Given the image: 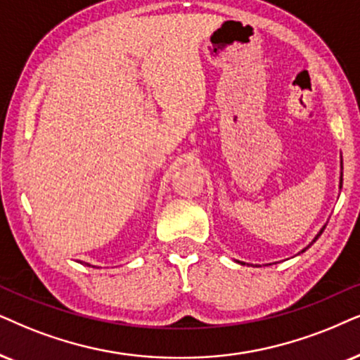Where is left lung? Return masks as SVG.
I'll return each instance as SVG.
<instances>
[{
  "label": "left lung",
  "mask_w": 360,
  "mask_h": 360,
  "mask_svg": "<svg viewBox=\"0 0 360 360\" xmlns=\"http://www.w3.org/2000/svg\"><path fill=\"white\" fill-rule=\"evenodd\" d=\"M339 189H342V158H340V181H339ZM324 229H326V226H322V229L319 231V233H317V236H316V238H314V239H312V243H311V244H309L306 249H309V248H311V245H312L314 243H316V240H317V239H319V236H321L322 233H324ZM306 249H302V252H304V251H306ZM238 262H240V261H238ZM240 264H244V262H240Z\"/></svg>",
  "instance_id": "left-lung-1"
}]
</instances>
